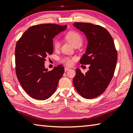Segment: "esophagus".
<instances>
[{"instance_id":"esophagus-1","label":"esophagus","mask_w":133,"mask_h":133,"mask_svg":"<svg viewBox=\"0 0 133 133\" xmlns=\"http://www.w3.org/2000/svg\"><path fill=\"white\" fill-rule=\"evenodd\" d=\"M70 69L69 68V67H64V71H69V70H70Z\"/></svg>"}]
</instances>
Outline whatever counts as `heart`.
Here are the masks:
<instances>
[{"mask_svg":"<svg viewBox=\"0 0 133 133\" xmlns=\"http://www.w3.org/2000/svg\"><path fill=\"white\" fill-rule=\"evenodd\" d=\"M65 39L71 43L74 47H81L83 43V39L79 33L75 31H70L65 35ZM61 43L57 39L54 42V47L55 50L60 49ZM74 58L64 57L61 59L62 63H64L67 66H71L73 63L74 60Z\"/></svg>","mask_w":133,"mask_h":133,"instance_id":"obj_1","label":"heart"}]
</instances>
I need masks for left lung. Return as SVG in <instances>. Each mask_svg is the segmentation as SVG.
Listing matches in <instances>:
<instances>
[{
	"mask_svg": "<svg viewBox=\"0 0 133 133\" xmlns=\"http://www.w3.org/2000/svg\"><path fill=\"white\" fill-rule=\"evenodd\" d=\"M73 26L83 32L88 41L80 63L90 64L85 74L76 69L73 84L82 97L94 98L105 91L112 79L117 62V50L112 36L103 27L82 22H75Z\"/></svg>",
	"mask_w": 133,
	"mask_h": 133,
	"instance_id": "1",
	"label": "left lung"
}]
</instances>
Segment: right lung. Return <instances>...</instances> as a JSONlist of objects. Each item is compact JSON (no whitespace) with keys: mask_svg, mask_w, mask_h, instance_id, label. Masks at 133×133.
I'll return each instance as SVG.
<instances>
[{"mask_svg":"<svg viewBox=\"0 0 133 133\" xmlns=\"http://www.w3.org/2000/svg\"><path fill=\"white\" fill-rule=\"evenodd\" d=\"M67 26L41 24L28 29L19 39L15 48L16 77L22 88L31 97L39 100L50 98L56 90L64 72L59 64L49 71L46 58L53 53V38Z\"/></svg>","mask_w":133,"mask_h":133,"instance_id":"1","label":"right lung"}]
</instances>
